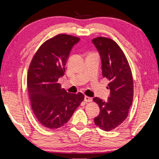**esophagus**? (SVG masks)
I'll return each instance as SVG.
<instances>
[{
    "instance_id": "34e87169",
    "label": "esophagus",
    "mask_w": 159,
    "mask_h": 159,
    "mask_svg": "<svg viewBox=\"0 0 159 159\" xmlns=\"http://www.w3.org/2000/svg\"><path fill=\"white\" fill-rule=\"evenodd\" d=\"M84 102H92V99H91V97H87V96H85V97H84Z\"/></svg>"
}]
</instances>
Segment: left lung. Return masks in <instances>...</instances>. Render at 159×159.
<instances>
[{"mask_svg":"<svg viewBox=\"0 0 159 159\" xmlns=\"http://www.w3.org/2000/svg\"><path fill=\"white\" fill-rule=\"evenodd\" d=\"M93 44L99 52L104 78L109 80L110 94L107 102L98 97L93 101L99 105L100 113L94 123L104 131H110L126 119L133 99V79L130 67L120 46L107 37H97Z\"/></svg>","mask_w":159,"mask_h":159,"instance_id":"1","label":"left lung"}]
</instances>
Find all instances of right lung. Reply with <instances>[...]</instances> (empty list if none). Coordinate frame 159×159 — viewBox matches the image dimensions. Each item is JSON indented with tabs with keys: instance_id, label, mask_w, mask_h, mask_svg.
Masks as SVG:
<instances>
[{
	"instance_id": "right-lung-1",
	"label": "right lung",
	"mask_w": 159,
	"mask_h": 159,
	"mask_svg": "<svg viewBox=\"0 0 159 159\" xmlns=\"http://www.w3.org/2000/svg\"><path fill=\"white\" fill-rule=\"evenodd\" d=\"M80 38L58 34L47 40L33 57L27 74L32 108L38 122L49 129L63 126L84 99V95L68 93L58 79L63 76L73 47Z\"/></svg>"
}]
</instances>
